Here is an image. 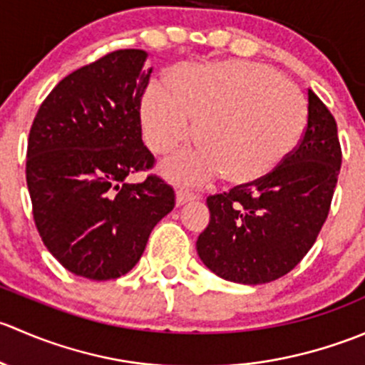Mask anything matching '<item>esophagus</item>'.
<instances>
[{
    "mask_svg": "<svg viewBox=\"0 0 365 365\" xmlns=\"http://www.w3.org/2000/svg\"><path fill=\"white\" fill-rule=\"evenodd\" d=\"M196 194L192 192V190H189V189H178L176 190V205L178 206H182V205H185V203H189V201H192V200H196Z\"/></svg>",
    "mask_w": 365,
    "mask_h": 365,
    "instance_id": "esophagus-1",
    "label": "esophagus"
}]
</instances>
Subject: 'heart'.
<instances>
[{"label":"heart","instance_id":"obj_1","mask_svg":"<svg viewBox=\"0 0 365 365\" xmlns=\"http://www.w3.org/2000/svg\"><path fill=\"white\" fill-rule=\"evenodd\" d=\"M168 84H152L145 91L141 125L146 145L168 153L189 139L194 120L200 148L162 165L180 182L201 183L220 171L227 182H256L288 159L304 135V95L267 65H180Z\"/></svg>","mask_w":365,"mask_h":365}]
</instances>
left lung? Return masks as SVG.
<instances>
[{"label":"left lung","mask_w":365,"mask_h":365,"mask_svg":"<svg viewBox=\"0 0 365 365\" xmlns=\"http://www.w3.org/2000/svg\"><path fill=\"white\" fill-rule=\"evenodd\" d=\"M307 95V127L295 152L270 175L206 200L210 222L196 249L226 281L264 284L282 277L325 224L342 153L332 113L314 91Z\"/></svg>","instance_id":"1"}]
</instances>
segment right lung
I'll use <instances>...</instances> for the list:
<instances>
[{"mask_svg":"<svg viewBox=\"0 0 365 365\" xmlns=\"http://www.w3.org/2000/svg\"><path fill=\"white\" fill-rule=\"evenodd\" d=\"M146 58L120 49L68 73L29 130L26 182L36 230L68 272L91 281L130 272L175 208V190L157 175L127 182L155 164L139 116L152 73Z\"/></svg>","mask_w":365,"mask_h":365,"instance_id":"add662e5","label":"right lung"}]
</instances>
